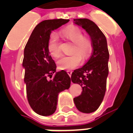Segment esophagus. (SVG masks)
<instances>
[{
  "label": "esophagus",
  "mask_w": 133,
  "mask_h": 133,
  "mask_svg": "<svg viewBox=\"0 0 133 133\" xmlns=\"http://www.w3.org/2000/svg\"><path fill=\"white\" fill-rule=\"evenodd\" d=\"M67 73H68L69 76L70 77L71 75H72V71H71V70H68V71H67Z\"/></svg>",
  "instance_id": "34e87169"
}]
</instances>
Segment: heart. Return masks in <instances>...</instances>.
Returning <instances> with one entry per match:
<instances>
[{"mask_svg": "<svg viewBox=\"0 0 133 133\" xmlns=\"http://www.w3.org/2000/svg\"><path fill=\"white\" fill-rule=\"evenodd\" d=\"M61 34L68 40L73 43L70 50L72 54L62 56L57 60V65L60 70H72L79 66L81 62V56L83 60L90 56L92 44L90 38L83 36L81 28L75 25H70L61 31ZM48 52L53 57H57L60 54V44L56 34H51L47 45Z\"/></svg>", "mask_w": 133, "mask_h": 133, "instance_id": "b5f03b06", "label": "heart"}]
</instances>
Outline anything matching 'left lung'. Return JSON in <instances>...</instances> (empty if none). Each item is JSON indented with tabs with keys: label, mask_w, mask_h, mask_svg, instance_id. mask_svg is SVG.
Segmentation results:
<instances>
[{
	"label": "left lung",
	"mask_w": 133,
	"mask_h": 133,
	"mask_svg": "<svg viewBox=\"0 0 133 133\" xmlns=\"http://www.w3.org/2000/svg\"><path fill=\"white\" fill-rule=\"evenodd\" d=\"M74 21L89 34L93 49L88 62L74 70L71 76L73 83L82 87L81 95L74 98V102L79 111L90 113L98 109L105 95L109 52L105 35L94 22L88 18H76Z\"/></svg>",
	"instance_id": "1"
}]
</instances>
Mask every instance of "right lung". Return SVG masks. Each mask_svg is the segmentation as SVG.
I'll return each mask as SVG.
<instances>
[{"label":"right lung","instance_id":"add662e5","mask_svg":"<svg viewBox=\"0 0 133 133\" xmlns=\"http://www.w3.org/2000/svg\"><path fill=\"white\" fill-rule=\"evenodd\" d=\"M69 21L60 18L41 22L35 27L25 47L23 67L27 97L32 110L40 115L54 113L58 93L70 86L71 79L65 71L56 72V65L47 48L52 31Z\"/></svg>","mask_w":133,"mask_h":133}]
</instances>
